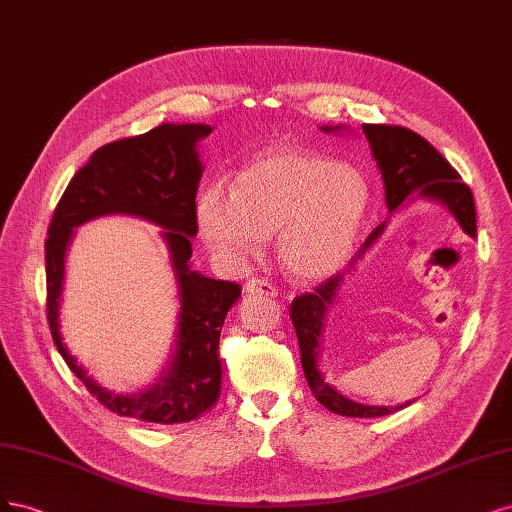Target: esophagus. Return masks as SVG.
I'll list each match as a JSON object with an SVG mask.
<instances>
[{"mask_svg":"<svg viewBox=\"0 0 512 512\" xmlns=\"http://www.w3.org/2000/svg\"><path fill=\"white\" fill-rule=\"evenodd\" d=\"M244 291L249 295H268V298H276V293H278L276 287L272 283H268V280H263V278L246 280Z\"/></svg>","mask_w":512,"mask_h":512,"instance_id":"esophagus-1","label":"esophagus"}]
</instances>
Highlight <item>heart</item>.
Segmentation results:
<instances>
[{
	"label": "heart",
	"mask_w": 512,
	"mask_h": 512,
	"mask_svg": "<svg viewBox=\"0 0 512 512\" xmlns=\"http://www.w3.org/2000/svg\"><path fill=\"white\" fill-rule=\"evenodd\" d=\"M370 208L366 176L349 163L306 151L255 159L232 191L208 189L195 206L204 244L242 270L276 232L283 268L302 280L336 272L349 257Z\"/></svg>",
	"instance_id": "b5f03b06"
}]
</instances>
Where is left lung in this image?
Returning a JSON list of instances; mask_svg holds the SVG:
<instances>
[{
    "label": "left lung",
    "instance_id": "1",
    "mask_svg": "<svg viewBox=\"0 0 512 512\" xmlns=\"http://www.w3.org/2000/svg\"><path fill=\"white\" fill-rule=\"evenodd\" d=\"M344 125H323L321 131L325 134H344ZM364 136L370 144L372 157L376 161L378 170H381L383 183H385V202L389 212L393 214L395 208H400L406 200H415L423 197L427 202H434L447 208L461 232L470 238L476 236V212H474V197L468 185L459 183V174L451 168V163L444 159L436 148L421 138L415 131L398 125H361ZM387 221L378 225L368 240L361 246L355 259L349 263L351 272L355 263L366 255L370 246L383 236ZM346 272H340L332 278L321 283L315 293H304L295 298L291 304V321L298 334L300 351H302V370L308 381L312 395L327 408L342 417H359V419H372V417H385L393 415L395 410L406 408L412 402L398 404V406H370L361 404L351 398H346L334 385L325 381V376L319 368L321 364V351H323V332L327 315L332 306L336 304L340 289L344 285Z\"/></svg>",
    "mask_w": 512,
    "mask_h": 512
}]
</instances>
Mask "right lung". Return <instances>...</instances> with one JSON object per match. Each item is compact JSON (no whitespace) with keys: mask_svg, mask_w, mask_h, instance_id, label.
<instances>
[{"mask_svg":"<svg viewBox=\"0 0 512 512\" xmlns=\"http://www.w3.org/2000/svg\"><path fill=\"white\" fill-rule=\"evenodd\" d=\"M212 134L204 123H163L136 138L110 142L91 155L70 180L55 208L46 251V312L57 351L97 402L121 417L146 423H187L219 400L221 327L240 298V287L191 268L197 234L195 195L204 166L200 142ZM108 213H129L162 227L179 289L177 338L167 368L151 387L114 394L86 374L60 336L58 308L73 229Z\"/></svg>","mask_w":512,"mask_h":512,"instance_id":"add662e5","label":"right lung"}]
</instances>
